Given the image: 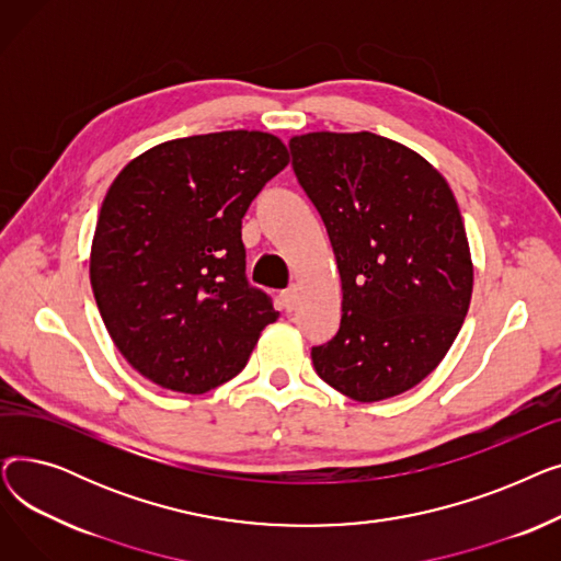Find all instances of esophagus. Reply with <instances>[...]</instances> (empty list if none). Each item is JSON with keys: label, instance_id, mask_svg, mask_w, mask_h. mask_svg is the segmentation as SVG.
<instances>
[{"label": "esophagus", "instance_id": "esophagus-1", "mask_svg": "<svg viewBox=\"0 0 561 561\" xmlns=\"http://www.w3.org/2000/svg\"><path fill=\"white\" fill-rule=\"evenodd\" d=\"M282 305H284L286 311H293L298 307V288L296 286H290L282 293Z\"/></svg>", "mask_w": 561, "mask_h": 561}]
</instances>
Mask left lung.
Masks as SVG:
<instances>
[{
  "label": "left lung",
  "mask_w": 561,
  "mask_h": 561,
  "mask_svg": "<svg viewBox=\"0 0 561 561\" xmlns=\"http://www.w3.org/2000/svg\"><path fill=\"white\" fill-rule=\"evenodd\" d=\"M293 170L336 256L341 328L313 368L357 402L414 389L446 357L473 296L457 199L421 154L370 131L293 136Z\"/></svg>",
  "instance_id": "1"
}]
</instances>
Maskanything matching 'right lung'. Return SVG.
Here are the masks:
<instances>
[{"mask_svg":"<svg viewBox=\"0 0 561 561\" xmlns=\"http://www.w3.org/2000/svg\"><path fill=\"white\" fill-rule=\"evenodd\" d=\"M288 165L263 131L161 142L115 176L91 248V286L121 355L154 385L199 396L239 375L279 318L248 284L241 220Z\"/></svg>","mask_w":561,"mask_h":561,"instance_id":"obj_1","label":"right lung"}]
</instances>
